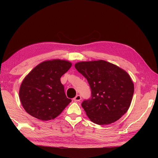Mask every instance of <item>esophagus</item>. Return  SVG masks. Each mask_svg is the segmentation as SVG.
<instances>
[{"instance_id":"esophagus-1","label":"esophagus","mask_w":158,"mask_h":158,"mask_svg":"<svg viewBox=\"0 0 158 158\" xmlns=\"http://www.w3.org/2000/svg\"><path fill=\"white\" fill-rule=\"evenodd\" d=\"M74 100H75V102H79V101H80V100H81V96H80V95H77L75 98H74V99H73Z\"/></svg>"}]
</instances>
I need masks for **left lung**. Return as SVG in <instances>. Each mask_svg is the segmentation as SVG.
Listing matches in <instances>:
<instances>
[{
    "label": "left lung",
    "mask_w": 158,
    "mask_h": 158,
    "mask_svg": "<svg viewBox=\"0 0 158 158\" xmlns=\"http://www.w3.org/2000/svg\"><path fill=\"white\" fill-rule=\"evenodd\" d=\"M75 67L91 88V98L83 100L81 106L92 122L112 123L127 112L135 88L125 70L101 60L77 62Z\"/></svg>",
    "instance_id": "left-lung-1"
}]
</instances>
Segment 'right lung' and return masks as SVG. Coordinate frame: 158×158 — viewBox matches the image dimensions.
Here are the masks:
<instances>
[{
  "mask_svg": "<svg viewBox=\"0 0 158 158\" xmlns=\"http://www.w3.org/2000/svg\"><path fill=\"white\" fill-rule=\"evenodd\" d=\"M71 66V62L66 60H47L28 74L19 92L26 112L43 121L53 119L62 112L71 100L65 94L60 77Z\"/></svg>",
  "mask_w": 158,
  "mask_h": 158,
  "instance_id": "right-lung-1",
  "label": "right lung"
}]
</instances>
